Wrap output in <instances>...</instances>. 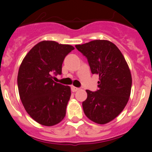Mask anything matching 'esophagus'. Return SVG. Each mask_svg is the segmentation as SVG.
<instances>
[{"mask_svg":"<svg viewBox=\"0 0 152 152\" xmlns=\"http://www.w3.org/2000/svg\"><path fill=\"white\" fill-rule=\"evenodd\" d=\"M79 90V87H74V86H72L71 87V90L73 92H76L77 90Z\"/></svg>","mask_w":152,"mask_h":152,"instance_id":"esophagus-1","label":"esophagus"}]
</instances>
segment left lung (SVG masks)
I'll use <instances>...</instances> for the list:
<instances>
[{
	"label": "left lung",
	"mask_w": 152,
	"mask_h": 152,
	"mask_svg": "<svg viewBox=\"0 0 152 152\" xmlns=\"http://www.w3.org/2000/svg\"><path fill=\"white\" fill-rule=\"evenodd\" d=\"M76 49L87 59L91 73L99 75L96 91L87 90L84 113L92 121L105 124L115 118L128 102L132 76L121 50L108 40H93Z\"/></svg>",
	"instance_id": "1"
}]
</instances>
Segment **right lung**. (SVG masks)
I'll list each match as a JSON object with an SVG mask.
<instances>
[{
  "mask_svg": "<svg viewBox=\"0 0 152 152\" xmlns=\"http://www.w3.org/2000/svg\"><path fill=\"white\" fill-rule=\"evenodd\" d=\"M73 49L70 45L42 41L31 49L20 67V100L29 115L42 125H56L66 114L70 88L55 82L53 76L62 74L64 59Z\"/></svg>",
  "mask_w": 152,
  "mask_h": 152,
  "instance_id": "obj_1",
  "label": "right lung"
}]
</instances>
